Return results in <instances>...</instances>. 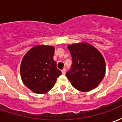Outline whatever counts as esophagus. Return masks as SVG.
<instances>
[{"label":"esophagus","instance_id":"obj_1","mask_svg":"<svg viewBox=\"0 0 122 122\" xmlns=\"http://www.w3.org/2000/svg\"><path fill=\"white\" fill-rule=\"evenodd\" d=\"M61 72H62V74H65V73H66V69H63L61 71Z\"/></svg>","mask_w":122,"mask_h":122}]
</instances>
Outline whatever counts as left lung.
Returning a JSON list of instances; mask_svg holds the SVG:
<instances>
[{
    "label": "left lung",
    "instance_id": "8db88e82",
    "mask_svg": "<svg viewBox=\"0 0 122 122\" xmlns=\"http://www.w3.org/2000/svg\"><path fill=\"white\" fill-rule=\"evenodd\" d=\"M68 49L72 64L66 76L71 84L80 92L94 89L105 74L106 65L101 53L92 46L84 43L69 45Z\"/></svg>",
    "mask_w": 122,
    "mask_h": 122
}]
</instances>
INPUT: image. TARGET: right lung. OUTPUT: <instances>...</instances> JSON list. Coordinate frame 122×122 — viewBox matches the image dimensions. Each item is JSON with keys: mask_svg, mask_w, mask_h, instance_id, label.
I'll use <instances>...</instances> for the list:
<instances>
[{"mask_svg": "<svg viewBox=\"0 0 122 122\" xmlns=\"http://www.w3.org/2000/svg\"><path fill=\"white\" fill-rule=\"evenodd\" d=\"M54 50L50 46H35L23 59L20 68L22 81L36 93H44L50 90L61 74L53 59Z\"/></svg>", "mask_w": 122, "mask_h": 122, "instance_id": "add662e5", "label": "right lung"}]
</instances>
